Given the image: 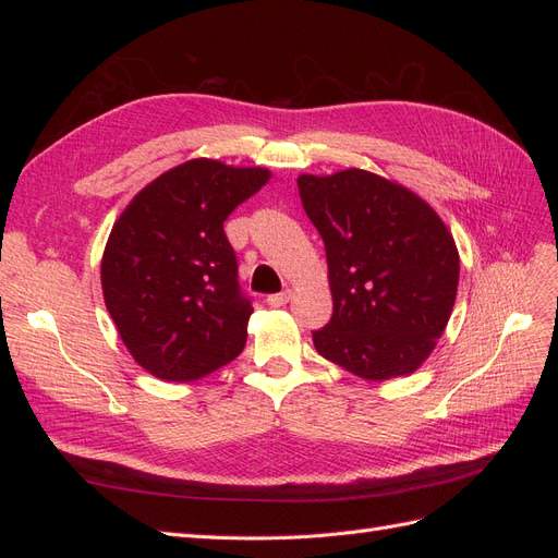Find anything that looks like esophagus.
Segmentation results:
<instances>
[{
    "mask_svg": "<svg viewBox=\"0 0 558 558\" xmlns=\"http://www.w3.org/2000/svg\"><path fill=\"white\" fill-rule=\"evenodd\" d=\"M291 291H283V293H275V295H267V305L269 307H283L286 302H289Z\"/></svg>",
    "mask_w": 558,
    "mask_h": 558,
    "instance_id": "1",
    "label": "esophagus"
}]
</instances>
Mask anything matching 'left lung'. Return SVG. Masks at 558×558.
<instances>
[{"instance_id":"8db88e82","label":"left lung","mask_w":558,"mask_h":558,"mask_svg":"<svg viewBox=\"0 0 558 558\" xmlns=\"http://www.w3.org/2000/svg\"><path fill=\"white\" fill-rule=\"evenodd\" d=\"M298 189L326 246L332 316L320 356L363 379L410 375L428 359L459 289V251L424 199L365 170L302 174Z\"/></svg>"}]
</instances>
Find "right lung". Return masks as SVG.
Wrapping results in <instances>:
<instances>
[{"label":"right lung","instance_id":"right-lung-1","mask_svg":"<svg viewBox=\"0 0 558 558\" xmlns=\"http://www.w3.org/2000/svg\"><path fill=\"white\" fill-rule=\"evenodd\" d=\"M263 167L189 160L118 218L102 258L107 310L150 375L193 381L238 359L253 314L223 223L267 183Z\"/></svg>","mask_w":558,"mask_h":558}]
</instances>
